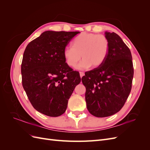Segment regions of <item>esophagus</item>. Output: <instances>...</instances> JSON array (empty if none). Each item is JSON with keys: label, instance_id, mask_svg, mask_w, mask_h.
Returning a JSON list of instances; mask_svg holds the SVG:
<instances>
[{"label": "esophagus", "instance_id": "34e87169", "mask_svg": "<svg viewBox=\"0 0 150 150\" xmlns=\"http://www.w3.org/2000/svg\"><path fill=\"white\" fill-rule=\"evenodd\" d=\"M79 74H80L81 78H82L83 76H84V72H79Z\"/></svg>", "mask_w": 150, "mask_h": 150}]
</instances>
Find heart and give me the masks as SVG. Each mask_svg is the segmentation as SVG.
<instances>
[{"label": "heart", "instance_id": "b5f03b06", "mask_svg": "<svg viewBox=\"0 0 150 150\" xmlns=\"http://www.w3.org/2000/svg\"><path fill=\"white\" fill-rule=\"evenodd\" d=\"M109 47V40L104 35L82 33L74 39L72 47L64 49L63 56L69 67H74L82 57L83 59L76 66V69L96 68L105 61Z\"/></svg>", "mask_w": 150, "mask_h": 150}]
</instances>
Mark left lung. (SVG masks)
I'll return each mask as SVG.
<instances>
[{
	"mask_svg": "<svg viewBox=\"0 0 150 150\" xmlns=\"http://www.w3.org/2000/svg\"><path fill=\"white\" fill-rule=\"evenodd\" d=\"M110 43L105 61L85 72L82 83L85 99L92 115L103 117L116 114L128 99L133 78L132 56L128 47L117 34L105 32Z\"/></svg>",
	"mask_w": 150,
	"mask_h": 150,
	"instance_id": "obj_1",
	"label": "left lung"
}]
</instances>
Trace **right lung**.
<instances>
[{"label":"right lung","mask_w":150,"mask_h":150,"mask_svg":"<svg viewBox=\"0 0 150 150\" xmlns=\"http://www.w3.org/2000/svg\"><path fill=\"white\" fill-rule=\"evenodd\" d=\"M79 32L47 30L32 40L21 65L22 86L32 105L48 116L66 111L68 100L81 82L79 73L68 66L63 51Z\"/></svg>","instance_id":"right-lung-1"}]
</instances>
